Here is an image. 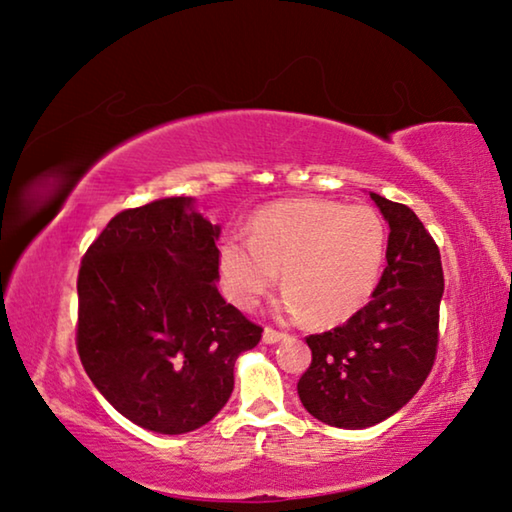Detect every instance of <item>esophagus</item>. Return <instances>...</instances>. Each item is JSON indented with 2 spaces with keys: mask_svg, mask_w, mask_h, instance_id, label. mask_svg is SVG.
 <instances>
[{
  "mask_svg": "<svg viewBox=\"0 0 512 512\" xmlns=\"http://www.w3.org/2000/svg\"><path fill=\"white\" fill-rule=\"evenodd\" d=\"M285 338H287L285 333H282V331H276V329H271V326H266L264 333H262V340L266 342V345H276V342L285 340Z\"/></svg>",
  "mask_w": 512,
  "mask_h": 512,
  "instance_id": "1",
  "label": "esophagus"
}]
</instances>
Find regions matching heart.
<instances>
[{
  "mask_svg": "<svg viewBox=\"0 0 512 512\" xmlns=\"http://www.w3.org/2000/svg\"><path fill=\"white\" fill-rule=\"evenodd\" d=\"M386 259V227L370 207L287 200L259 209L248 239L218 248V271L234 305L253 310L278 280L280 310L315 326L352 319L375 292Z\"/></svg>",
  "mask_w": 512,
  "mask_h": 512,
  "instance_id": "b5f03b06",
  "label": "heart"
}]
</instances>
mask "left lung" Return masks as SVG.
Listing matches in <instances>:
<instances>
[{
    "label": "left lung",
    "instance_id": "obj_1",
    "mask_svg": "<svg viewBox=\"0 0 512 512\" xmlns=\"http://www.w3.org/2000/svg\"><path fill=\"white\" fill-rule=\"evenodd\" d=\"M370 197L391 227L386 269L352 319L305 338L312 361L296 386L308 414L345 430L402 409L430 375L439 345L444 269L437 243L409 207Z\"/></svg>",
    "mask_w": 512,
    "mask_h": 512
}]
</instances>
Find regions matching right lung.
Here are the masks:
<instances>
[{
    "mask_svg": "<svg viewBox=\"0 0 512 512\" xmlns=\"http://www.w3.org/2000/svg\"><path fill=\"white\" fill-rule=\"evenodd\" d=\"M218 234L190 197H165L117 213L80 262L82 368L144 430L207 425L230 400L236 358L262 340L218 292Z\"/></svg>",
    "mask_w": 512,
    "mask_h": 512,
    "instance_id": "1",
    "label": "right lung"
}]
</instances>
